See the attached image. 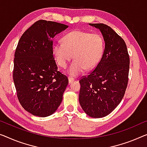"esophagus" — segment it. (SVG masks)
I'll return each instance as SVG.
<instances>
[{
	"instance_id": "1",
	"label": "esophagus",
	"mask_w": 147,
	"mask_h": 147,
	"mask_svg": "<svg viewBox=\"0 0 147 147\" xmlns=\"http://www.w3.org/2000/svg\"><path fill=\"white\" fill-rule=\"evenodd\" d=\"M68 79H69V84H71V83L74 81V78H72V77H70V76H69V77H68Z\"/></svg>"
}]
</instances>
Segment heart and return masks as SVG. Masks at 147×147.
<instances>
[{
  "label": "heart",
  "mask_w": 147,
  "mask_h": 147,
  "mask_svg": "<svg viewBox=\"0 0 147 147\" xmlns=\"http://www.w3.org/2000/svg\"><path fill=\"white\" fill-rule=\"evenodd\" d=\"M61 41L63 44L52 45V53L57 63L63 68L67 66L73 55L74 60L67 70L70 76H76L85 69H94L102 59L104 41L97 33L74 30L65 34Z\"/></svg>",
  "instance_id": "heart-1"
}]
</instances>
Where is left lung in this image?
I'll list each match as a JSON object with an SVG mask.
<instances>
[{"instance_id":"8db88e82","label":"left lung","mask_w":147,"mask_h":147,"mask_svg":"<svg viewBox=\"0 0 147 147\" xmlns=\"http://www.w3.org/2000/svg\"><path fill=\"white\" fill-rule=\"evenodd\" d=\"M89 25L100 30L105 49L95 69L80 78L79 102L88 115L99 118L109 114L123 98L130 60L125 42L112 28L104 24Z\"/></svg>"}]
</instances>
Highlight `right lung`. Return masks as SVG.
I'll list each match as a JSON object with an SVG mask.
<instances>
[{
  "mask_svg": "<svg viewBox=\"0 0 147 147\" xmlns=\"http://www.w3.org/2000/svg\"><path fill=\"white\" fill-rule=\"evenodd\" d=\"M69 26L40 20L24 33L14 59L13 80L20 103L39 117L53 113L60 106L69 80L57 71L52 39Z\"/></svg>",
  "mask_w": 147,
  "mask_h": 147,
  "instance_id": "right-lung-1",
  "label": "right lung"
}]
</instances>
